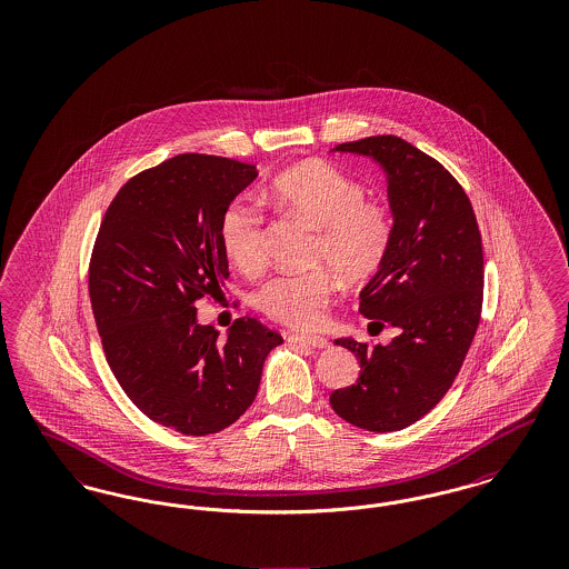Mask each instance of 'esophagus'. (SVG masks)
<instances>
[{
  "mask_svg": "<svg viewBox=\"0 0 569 569\" xmlns=\"http://www.w3.org/2000/svg\"><path fill=\"white\" fill-rule=\"evenodd\" d=\"M290 341L298 343V346H309V348H318V350H326L330 343L325 337L318 335H290Z\"/></svg>",
  "mask_w": 569,
  "mask_h": 569,
  "instance_id": "1",
  "label": "esophagus"
}]
</instances>
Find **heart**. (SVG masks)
Masks as SVG:
<instances>
[{
	"label": "heart",
	"instance_id": "1",
	"mask_svg": "<svg viewBox=\"0 0 569 569\" xmlns=\"http://www.w3.org/2000/svg\"><path fill=\"white\" fill-rule=\"evenodd\" d=\"M264 202L316 228L313 260L325 262L348 283H362L381 269L392 244L388 207L365 198L350 174L325 162L298 163L272 179ZM219 243L228 262L241 272L264 267V216L249 200H234L219 221ZM332 297L326 269L286 272L269 279L258 292V309L279 325L313 328Z\"/></svg>",
	"mask_w": 569,
	"mask_h": 569
}]
</instances>
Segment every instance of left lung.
I'll return each instance as SVG.
<instances>
[{"label":"left lung","mask_w":569,"mask_h":569,"mask_svg":"<svg viewBox=\"0 0 569 569\" xmlns=\"http://www.w3.org/2000/svg\"><path fill=\"white\" fill-rule=\"evenodd\" d=\"M386 170L392 244L360 292V313L392 326L388 346L337 339L360 362V378L330 395L353 427L388 433L429 413L459 376L480 325L485 297L482 237L459 181L399 136L337 144Z\"/></svg>","instance_id":"left-lung-1"}]
</instances>
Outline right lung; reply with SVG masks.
Listing matches in <instances>:
<instances>
[{
	"instance_id": "obj_1",
	"label": "right lung",
	"mask_w": 569,
	"mask_h": 569,
	"mask_svg": "<svg viewBox=\"0 0 569 569\" xmlns=\"http://www.w3.org/2000/svg\"><path fill=\"white\" fill-rule=\"evenodd\" d=\"M256 166L183 153L142 170L112 198L89 262V298L110 369L147 418L177 433H217L253 403L281 335L239 318L226 343L198 325L196 300L221 292L226 207Z\"/></svg>"
}]
</instances>
